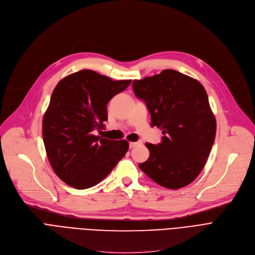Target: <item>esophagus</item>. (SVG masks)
I'll return each instance as SVG.
<instances>
[{"label": "esophagus", "instance_id": "obj_1", "mask_svg": "<svg viewBox=\"0 0 255 255\" xmlns=\"http://www.w3.org/2000/svg\"><path fill=\"white\" fill-rule=\"evenodd\" d=\"M138 144V142H135V141H132V142H129V147L132 148L134 146H136Z\"/></svg>", "mask_w": 255, "mask_h": 255}]
</instances>
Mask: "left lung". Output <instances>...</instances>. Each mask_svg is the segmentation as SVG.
<instances>
[{
	"instance_id": "1",
	"label": "left lung",
	"mask_w": 255,
	"mask_h": 255,
	"mask_svg": "<svg viewBox=\"0 0 255 255\" xmlns=\"http://www.w3.org/2000/svg\"><path fill=\"white\" fill-rule=\"evenodd\" d=\"M134 94L161 128L159 144L146 142L149 158L139 168L158 184L177 190L193 182L204 168L215 139L216 121L202 84L174 70L133 81Z\"/></svg>"
}]
</instances>
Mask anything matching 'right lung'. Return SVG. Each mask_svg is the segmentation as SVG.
I'll return each mask as SVG.
<instances>
[{"label":"right lung","instance_id":"add662e5","mask_svg":"<svg viewBox=\"0 0 255 255\" xmlns=\"http://www.w3.org/2000/svg\"><path fill=\"white\" fill-rule=\"evenodd\" d=\"M130 83L82 70L56 85L43 117V140L52 169L66 184L89 189L125 156L128 141L96 136L94 131L108 121L109 101Z\"/></svg>","mask_w":255,"mask_h":255}]
</instances>
